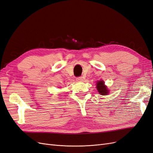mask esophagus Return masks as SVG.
Returning a JSON list of instances; mask_svg holds the SVG:
<instances>
[{
	"instance_id": "34e87169",
	"label": "esophagus",
	"mask_w": 153,
	"mask_h": 153,
	"mask_svg": "<svg viewBox=\"0 0 153 153\" xmlns=\"http://www.w3.org/2000/svg\"><path fill=\"white\" fill-rule=\"evenodd\" d=\"M83 79H84V78H83L82 76H79V77L76 78V80L77 81H79V82L83 81Z\"/></svg>"
}]
</instances>
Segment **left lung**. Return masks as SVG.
<instances>
[{
    "instance_id": "obj_1",
    "label": "left lung",
    "mask_w": 153,
    "mask_h": 153,
    "mask_svg": "<svg viewBox=\"0 0 153 153\" xmlns=\"http://www.w3.org/2000/svg\"><path fill=\"white\" fill-rule=\"evenodd\" d=\"M97 90L98 92L101 95H106L108 94V90L107 88L104 85L103 81H98L97 82Z\"/></svg>"
}]
</instances>
